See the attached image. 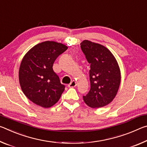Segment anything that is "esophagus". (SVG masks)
Instances as JSON below:
<instances>
[{
    "label": "esophagus",
    "mask_w": 147,
    "mask_h": 147,
    "mask_svg": "<svg viewBox=\"0 0 147 147\" xmlns=\"http://www.w3.org/2000/svg\"><path fill=\"white\" fill-rule=\"evenodd\" d=\"M76 82L74 80H73V81H72L70 83V84H69V86H68V87L69 88H74V87H76Z\"/></svg>",
    "instance_id": "34e87169"
}]
</instances>
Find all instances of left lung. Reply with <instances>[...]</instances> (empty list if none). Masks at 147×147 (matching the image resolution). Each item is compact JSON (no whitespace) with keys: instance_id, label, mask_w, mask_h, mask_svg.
<instances>
[{"instance_id":"8db88e82","label":"left lung","mask_w":147,"mask_h":147,"mask_svg":"<svg viewBox=\"0 0 147 147\" xmlns=\"http://www.w3.org/2000/svg\"><path fill=\"white\" fill-rule=\"evenodd\" d=\"M81 49L90 63L91 88L84 101L92 108L108 105L115 97L121 83L117 61L109 50L100 44L88 40L80 43Z\"/></svg>"}]
</instances>
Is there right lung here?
Here are the masks:
<instances>
[{
  "instance_id": "right-lung-1",
  "label": "right lung",
  "mask_w": 147,
  "mask_h": 147,
  "mask_svg": "<svg viewBox=\"0 0 147 147\" xmlns=\"http://www.w3.org/2000/svg\"><path fill=\"white\" fill-rule=\"evenodd\" d=\"M68 47L55 41H47L30 50L23 57L19 71L22 91L32 102L50 108L60 98L65 86L53 66L56 59Z\"/></svg>"
}]
</instances>
